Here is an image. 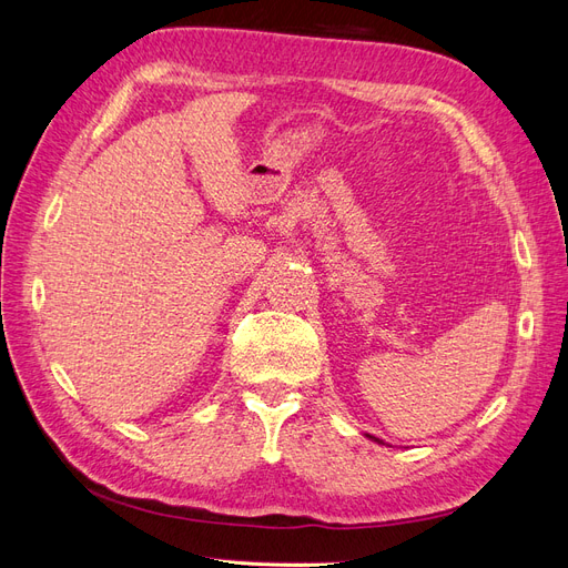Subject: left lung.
<instances>
[{"label":"left lung","instance_id":"1","mask_svg":"<svg viewBox=\"0 0 568 568\" xmlns=\"http://www.w3.org/2000/svg\"><path fill=\"white\" fill-rule=\"evenodd\" d=\"M369 438H372V440H376V443H379V438H374V436H369Z\"/></svg>","mask_w":568,"mask_h":568}]
</instances>
